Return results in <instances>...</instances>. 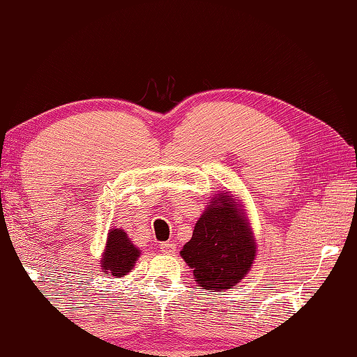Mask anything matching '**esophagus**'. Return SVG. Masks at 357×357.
<instances>
[{"instance_id": "1", "label": "esophagus", "mask_w": 357, "mask_h": 357, "mask_svg": "<svg viewBox=\"0 0 357 357\" xmlns=\"http://www.w3.org/2000/svg\"><path fill=\"white\" fill-rule=\"evenodd\" d=\"M160 249L164 253H174L176 252V245H174L173 243H162Z\"/></svg>"}]
</instances>
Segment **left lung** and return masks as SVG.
<instances>
[{"label": "left lung", "mask_w": 357, "mask_h": 357, "mask_svg": "<svg viewBox=\"0 0 357 357\" xmlns=\"http://www.w3.org/2000/svg\"><path fill=\"white\" fill-rule=\"evenodd\" d=\"M206 206L179 253L203 289L225 291L249 274L257 239L239 197L219 190Z\"/></svg>", "instance_id": "left-lung-1"}]
</instances>
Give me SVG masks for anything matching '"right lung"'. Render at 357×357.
Wrapping results in <instances>:
<instances>
[{
    "mask_svg": "<svg viewBox=\"0 0 357 357\" xmlns=\"http://www.w3.org/2000/svg\"><path fill=\"white\" fill-rule=\"evenodd\" d=\"M140 255V249L134 245L123 228H110L107 234L105 249L102 252L100 268L107 275L121 279L134 269Z\"/></svg>",
    "mask_w": 357,
    "mask_h": 357,
    "instance_id": "right-lung-1",
    "label": "right lung"
}]
</instances>
